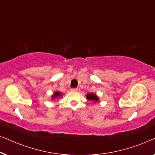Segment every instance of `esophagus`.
Masks as SVG:
<instances>
[{
	"mask_svg": "<svg viewBox=\"0 0 155 155\" xmlns=\"http://www.w3.org/2000/svg\"><path fill=\"white\" fill-rule=\"evenodd\" d=\"M71 91H73V92H75V91H78V88H72Z\"/></svg>",
	"mask_w": 155,
	"mask_h": 155,
	"instance_id": "1",
	"label": "esophagus"
}]
</instances>
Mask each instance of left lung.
I'll use <instances>...</instances> for the list:
<instances>
[{
  "label": "left lung",
  "mask_w": 155,
  "mask_h": 155,
  "mask_svg": "<svg viewBox=\"0 0 155 155\" xmlns=\"http://www.w3.org/2000/svg\"><path fill=\"white\" fill-rule=\"evenodd\" d=\"M87 99L88 100H91L93 101H99L98 97H97L96 94H92V93H90V94H87Z\"/></svg>",
  "instance_id": "8db88e82"
}]
</instances>
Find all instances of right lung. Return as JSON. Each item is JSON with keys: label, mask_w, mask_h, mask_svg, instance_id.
Instances as JSON below:
<instances>
[{"label": "right lung", "mask_w": 155, "mask_h": 155, "mask_svg": "<svg viewBox=\"0 0 155 155\" xmlns=\"http://www.w3.org/2000/svg\"><path fill=\"white\" fill-rule=\"evenodd\" d=\"M60 96H61V92H56L54 93V94L52 96V99H54V98H56V97H59Z\"/></svg>", "instance_id": "add662e5"}]
</instances>
